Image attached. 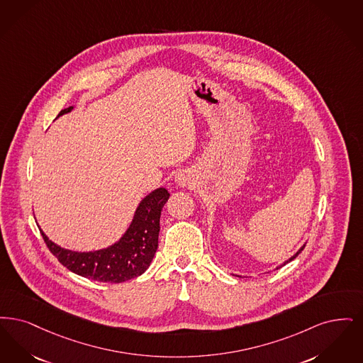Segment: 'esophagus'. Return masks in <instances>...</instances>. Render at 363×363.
Returning a JSON list of instances; mask_svg holds the SVG:
<instances>
[{"mask_svg": "<svg viewBox=\"0 0 363 363\" xmlns=\"http://www.w3.org/2000/svg\"><path fill=\"white\" fill-rule=\"evenodd\" d=\"M174 183L179 186V187H187L192 184V179H191V174L187 171H180L179 174L174 176Z\"/></svg>", "mask_w": 363, "mask_h": 363, "instance_id": "34e87169", "label": "esophagus"}]
</instances>
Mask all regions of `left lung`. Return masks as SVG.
<instances>
[{
  "label": "left lung",
  "instance_id": "1",
  "mask_svg": "<svg viewBox=\"0 0 363 363\" xmlns=\"http://www.w3.org/2000/svg\"><path fill=\"white\" fill-rule=\"evenodd\" d=\"M303 248H305V244H303V245H302V247H301L300 250H298V251H297V253H294V255H293V256H291V257H290V259H289V260H286V262H284V264H282V266H284V264H286V263H289V262H291V260H294V259H296V257H297V256H298V255H300L301 251H302V250H303ZM282 266H281V267H282Z\"/></svg>",
  "mask_w": 363,
  "mask_h": 363
}]
</instances>
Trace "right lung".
I'll list each match as a JSON object with an SVG mask.
<instances>
[{"label": "right lung", "mask_w": 363, "mask_h": 363, "mask_svg": "<svg viewBox=\"0 0 363 363\" xmlns=\"http://www.w3.org/2000/svg\"><path fill=\"white\" fill-rule=\"evenodd\" d=\"M73 108V106L65 108L58 116ZM168 199L169 192L164 187L147 194L137 207L125 235L110 247L97 251L65 250L39 229L48 250L67 269L92 281L121 284L140 277L150 266L157 251L161 210Z\"/></svg>", "instance_id": "right-lung-1"}]
</instances>
